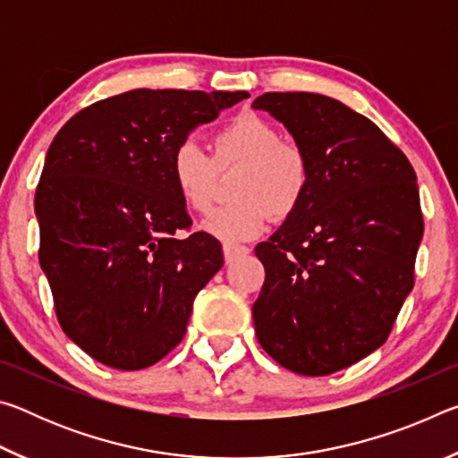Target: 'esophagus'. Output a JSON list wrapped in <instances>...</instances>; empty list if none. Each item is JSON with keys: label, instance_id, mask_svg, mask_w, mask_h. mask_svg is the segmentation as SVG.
Here are the masks:
<instances>
[{"label": "esophagus", "instance_id": "1", "mask_svg": "<svg viewBox=\"0 0 458 458\" xmlns=\"http://www.w3.org/2000/svg\"><path fill=\"white\" fill-rule=\"evenodd\" d=\"M248 252H250V248H248V246L224 244V259H226V262H232V260H236L240 257H246Z\"/></svg>", "mask_w": 458, "mask_h": 458}]
</instances>
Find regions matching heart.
I'll use <instances>...</instances> for the list:
<instances>
[{
  "mask_svg": "<svg viewBox=\"0 0 458 458\" xmlns=\"http://www.w3.org/2000/svg\"><path fill=\"white\" fill-rule=\"evenodd\" d=\"M212 157L193 143L172 155V183L191 212L212 210L218 172L240 167L232 196L238 201L216 210L204 222L208 234L238 242L259 236L270 220H284L303 204L313 165L303 147L283 141L273 123L259 114H238L212 137Z\"/></svg>",
  "mask_w": 458,
  "mask_h": 458,
  "instance_id": "obj_1",
  "label": "heart"
}]
</instances>
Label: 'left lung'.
Listing matches in <instances>:
<instances>
[{"mask_svg": "<svg viewBox=\"0 0 458 458\" xmlns=\"http://www.w3.org/2000/svg\"><path fill=\"white\" fill-rule=\"evenodd\" d=\"M252 106L281 121L313 165L299 210L254 248L267 275L254 329L283 368L329 376L384 344L412 291L424 232L416 174L335 98L265 92Z\"/></svg>", "mask_w": 458, "mask_h": 458, "instance_id": "left-lung-1", "label": "left lung"}]
</instances>
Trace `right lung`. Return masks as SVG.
I'll return each instance as SVG.
<instances>
[{
  "label": "right lung",
  "mask_w": 458,
  "mask_h": 458,
  "mask_svg": "<svg viewBox=\"0 0 458 458\" xmlns=\"http://www.w3.org/2000/svg\"><path fill=\"white\" fill-rule=\"evenodd\" d=\"M248 92L137 89L82 108L54 137L36 188L40 267L62 331L114 369L149 368L180 344L193 299L224 265L190 230L174 151Z\"/></svg>",
  "instance_id": "right-lung-1"
}]
</instances>
